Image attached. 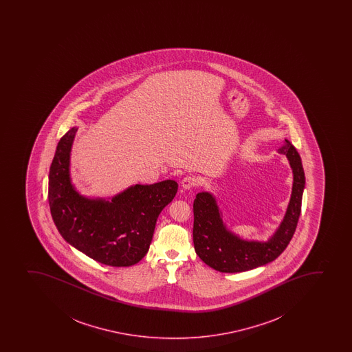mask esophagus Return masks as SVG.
<instances>
[{
  "label": "esophagus",
  "instance_id": "34e87169",
  "mask_svg": "<svg viewBox=\"0 0 352 352\" xmlns=\"http://www.w3.org/2000/svg\"><path fill=\"white\" fill-rule=\"evenodd\" d=\"M196 183H197V181H196V178L194 176H186V177L183 178L181 184H182V188L184 190H190L191 188H194L196 186Z\"/></svg>",
  "mask_w": 352,
  "mask_h": 352
}]
</instances>
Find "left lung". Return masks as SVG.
I'll list each match as a JSON object with an SVG mask.
<instances>
[{"mask_svg":"<svg viewBox=\"0 0 352 352\" xmlns=\"http://www.w3.org/2000/svg\"><path fill=\"white\" fill-rule=\"evenodd\" d=\"M278 153L287 156L294 182L283 221L265 242L241 239L223 222L222 211L214 195L206 191L196 195L192 237L195 251L206 265L226 274L243 272L275 261L285 250L298 223L305 176L300 156L290 141L285 140Z\"/></svg>","mask_w":352,"mask_h":352,"instance_id":"1","label":"left lung"}]
</instances>
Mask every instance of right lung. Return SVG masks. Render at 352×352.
I'll list each match as a JSON object with an SVG mask.
<instances>
[{
  "mask_svg": "<svg viewBox=\"0 0 352 352\" xmlns=\"http://www.w3.org/2000/svg\"><path fill=\"white\" fill-rule=\"evenodd\" d=\"M77 128L60 140L49 171L48 201L57 230L72 247L110 267H130L149 250L161 211L178 184L166 179L135 184L111 199L80 194L70 178V153Z\"/></svg>",
  "mask_w": 352,
  "mask_h": 352,
  "instance_id": "obj_1",
  "label": "right lung"
}]
</instances>
